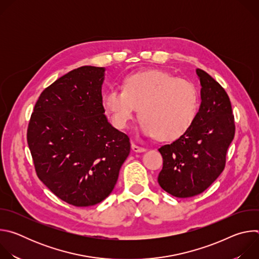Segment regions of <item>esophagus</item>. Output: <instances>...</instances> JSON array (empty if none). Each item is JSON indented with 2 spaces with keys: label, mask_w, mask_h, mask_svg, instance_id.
Listing matches in <instances>:
<instances>
[{
  "label": "esophagus",
  "mask_w": 259,
  "mask_h": 259,
  "mask_svg": "<svg viewBox=\"0 0 259 259\" xmlns=\"http://www.w3.org/2000/svg\"><path fill=\"white\" fill-rule=\"evenodd\" d=\"M131 149H132V151L135 152V153H142V152H145L144 147L138 146V145L135 144V143H132V144H131Z\"/></svg>",
  "instance_id": "34e87169"
}]
</instances>
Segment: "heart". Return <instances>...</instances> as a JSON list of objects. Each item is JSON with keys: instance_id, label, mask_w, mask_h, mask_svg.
Returning a JSON list of instances; mask_svg holds the SVG:
<instances>
[{"instance_id": "1", "label": "heart", "mask_w": 259, "mask_h": 259, "mask_svg": "<svg viewBox=\"0 0 259 259\" xmlns=\"http://www.w3.org/2000/svg\"><path fill=\"white\" fill-rule=\"evenodd\" d=\"M102 104L118 129L128 127L139 107L141 132L161 140H174L187 133L199 106L195 86L163 70L130 73L122 88L104 92Z\"/></svg>"}]
</instances>
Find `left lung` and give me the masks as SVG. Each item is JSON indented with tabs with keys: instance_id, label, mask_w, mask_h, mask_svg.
<instances>
[{
	"instance_id": "1",
	"label": "left lung",
	"mask_w": 259,
	"mask_h": 259,
	"mask_svg": "<svg viewBox=\"0 0 259 259\" xmlns=\"http://www.w3.org/2000/svg\"><path fill=\"white\" fill-rule=\"evenodd\" d=\"M201 105L187 133L161 146L163 168L160 187L176 198H190L207 190L226 166L235 136V119L226 90L203 69L197 68Z\"/></svg>"
}]
</instances>
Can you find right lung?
<instances>
[{
  "instance_id": "right-lung-1",
  "label": "right lung",
  "mask_w": 259,
  "mask_h": 259,
  "mask_svg": "<svg viewBox=\"0 0 259 259\" xmlns=\"http://www.w3.org/2000/svg\"><path fill=\"white\" fill-rule=\"evenodd\" d=\"M104 70L86 65L56 80L41 93L28 123L36 175L56 197L76 207L108 197L130 153L129 137L104 115Z\"/></svg>"
}]
</instances>
